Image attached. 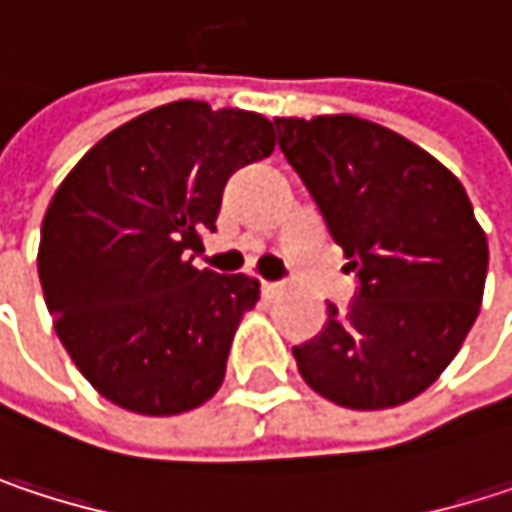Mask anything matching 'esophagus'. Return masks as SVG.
<instances>
[{"label":"esophagus","mask_w":512,"mask_h":512,"mask_svg":"<svg viewBox=\"0 0 512 512\" xmlns=\"http://www.w3.org/2000/svg\"><path fill=\"white\" fill-rule=\"evenodd\" d=\"M260 290H263L266 296H278V293L284 290V284H278V281H263V284H260Z\"/></svg>","instance_id":"obj_1"}]
</instances>
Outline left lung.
Instances as JSON below:
<instances>
[{
	"label": "left lung",
	"mask_w": 512,
	"mask_h": 512,
	"mask_svg": "<svg viewBox=\"0 0 512 512\" xmlns=\"http://www.w3.org/2000/svg\"><path fill=\"white\" fill-rule=\"evenodd\" d=\"M278 145L356 269L358 299L293 347L302 379L347 409H391L460 353L489 246L462 183L424 148L356 115L275 118Z\"/></svg>",
	"instance_id": "1"
}]
</instances>
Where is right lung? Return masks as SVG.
Listing matches in <instances>:
<instances>
[{
  "label": "right lung",
  "instance_id": "right-lung-1",
  "mask_svg": "<svg viewBox=\"0 0 512 512\" xmlns=\"http://www.w3.org/2000/svg\"><path fill=\"white\" fill-rule=\"evenodd\" d=\"M257 112L177 100L121 124L55 189L41 225L38 275L55 335L79 373L136 415L207 403L255 278L195 269L216 231L228 177L272 154Z\"/></svg>",
  "mask_w": 512,
  "mask_h": 512
}]
</instances>
